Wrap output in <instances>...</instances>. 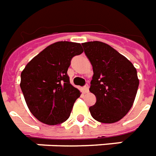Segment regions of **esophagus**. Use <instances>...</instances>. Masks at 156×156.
Returning <instances> with one entry per match:
<instances>
[{"label": "esophagus", "mask_w": 156, "mask_h": 156, "mask_svg": "<svg viewBox=\"0 0 156 156\" xmlns=\"http://www.w3.org/2000/svg\"><path fill=\"white\" fill-rule=\"evenodd\" d=\"M83 90H84L85 93H88V91H89V86H88V84H86L83 87Z\"/></svg>", "instance_id": "esophagus-1"}]
</instances>
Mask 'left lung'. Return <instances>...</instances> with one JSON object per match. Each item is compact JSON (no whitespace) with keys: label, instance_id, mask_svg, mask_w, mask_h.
Returning <instances> with one entry per match:
<instances>
[{"label":"left lung","instance_id":"obj_1","mask_svg":"<svg viewBox=\"0 0 156 156\" xmlns=\"http://www.w3.org/2000/svg\"><path fill=\"white\" fill-rule=\"evenodd\" d=\"M93 66L89 91L96 103L89 108L95 120L112 124L120 120L133 106L139 87L136 68L111 46L102 41L82 43Z\"/></svg>","mask_w":156,"mask_h":156}]
</instances>
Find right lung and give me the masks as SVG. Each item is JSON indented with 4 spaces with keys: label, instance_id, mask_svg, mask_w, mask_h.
I'll list each match as a JSON object with an SVG mask.
<instances>
[{
    "label": "right lung",
    "instance_id": "add662e5",
    "mask_svg": "<svg viewBox=\"0 0 156 156\" xmlns=\"http://www.w3.org/2000/svg\"><path fill=\"white\" fill-rule=\"evenodd\" d=\"M83 51L80 43L57 41L32 58L21 73V88L29 110L43 124L63 123L81 93L70 83L72 58Z\"/></svg>",
    "mask_w": 156,
    "mask_h": 156
}]
</instances>
